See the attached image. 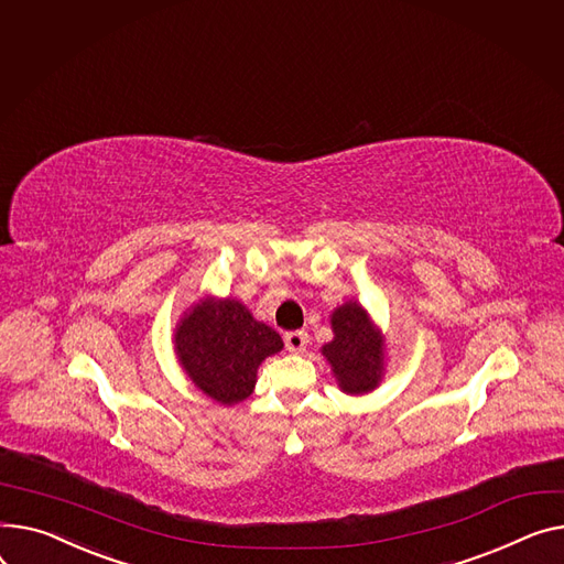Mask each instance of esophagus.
<instances>
[{
    "mask_svg": "<svg viewBox=\"0 0 564 564\" xmlns=\"http://www.w3.org/2000/svg\"><path fill=\"white\" fill-rule=\"evenodd\" d=\"M283 340H285L288 351L302 354L306 349V345H308V333L306 330H290V333H285Z\"/></svg>",
    "mask_w": 564,
    "mask_h": 564,
    "instance_id": "1",
    "label": "esophagus"
}]
</instances>
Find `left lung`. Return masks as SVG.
Returning <instances> with one entry per match:
<instances>
[{
	"mask_svg": "<svg viewBox=\"0 0 564 564\" xmlns=\"http://www.w3.org/2000/svg\"><path fill=\"white\" fill-rule=\"evenodd\" d=\"M333 340L322 347L333 377L347 394H367L381 383L386 343L367 311L347 302L330 315Z\"/></svg>",
	"mask_w": 564,
	"mask_h": 564,
	"instance_id": "obj_1",
	"label": "left lung"
}]
</instances>
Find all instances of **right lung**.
Instances as JSON below:
<instances>
[{"label":"right lung","instance_id":"right-lung-1","mask_svg":"<svg viewBox=\"0 0 564 564\" xmlns=\"http://www.w3.org/2000/svg\"><path fill=\"white\" fill-rule=\"evenodd\" d=\"M283 349L281 335L236 299H202L174 328V351L191 381L221 405L245 401L258 365Z\"/></svg>","mask_w":564,"mask_h":564}]
</instances>
